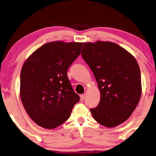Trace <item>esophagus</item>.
Returning <instances> with one entry per match:
<instances>
[{"instance_id":"obj_1","label":"esophagus","mask_w":156,"mask_h":156,"mask_svg":"<svg viewBox=\"0 0 156 156\" xmlns=\"http://www.w3.org/2000/svg\"><path fill=\"white\" fill-rule=\"evenodd\" d=\"M84 97H85V95L84 94H82V95H80V101H83L84 100Z\"/></svg>"}]
</instances>
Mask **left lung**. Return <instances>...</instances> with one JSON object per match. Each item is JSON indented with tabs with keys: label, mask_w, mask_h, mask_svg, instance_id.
I'll return each mask as SVG.
<instances>
[{
	"label": "left lung",
	"mask_w": 156,
	"mask_h": 156,
	"mask_svg": "<svg viewBox=\"0 0 156 156\" xmlns=\"http://www.w3.org/2000/svg\"><path fill=\"white\" fill-rule=\"evenodd\" d=\"M81 54L93 72L101 93L98 105L90 108L93 118L107 127L124 123L135 110L142 94L136 59L111 42L84 43Z\"/></svg>",
	"instance_id": "8db88e82"
}]
</instances>
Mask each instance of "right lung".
Listing matches in <instances>:
<instances>
[{"label": "right lung", "mask_w": 156, "mask_h": 156, "mask_svg": "<svg viewBox=\"0 0 156 156\" xmlns=\"http://www.w3.org/2000/svg\"><path fill=\"white\" fill-rule=\"evenodd\" d=\"M82 43L51 42L33 52L20 75V98L29 116L52 129L69 118L80 96L73 90L67 71L80 54Z\"/></svg>", "instance_id": "1"}]
</instances>
